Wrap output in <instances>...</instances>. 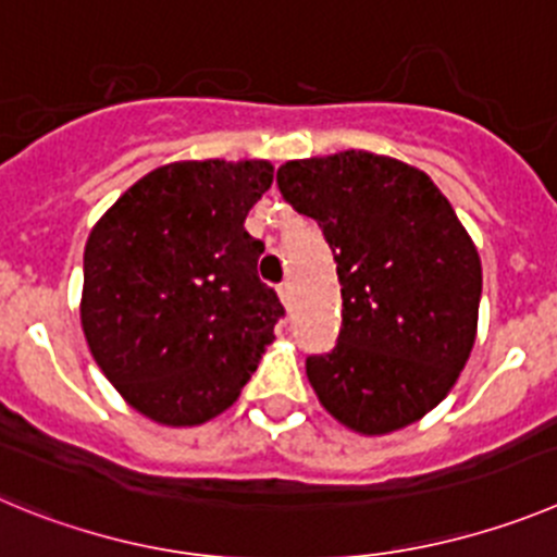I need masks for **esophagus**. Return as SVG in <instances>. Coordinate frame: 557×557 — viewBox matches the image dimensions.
<instances>
[{
	"label": "esophagus",
	"instance_id": "esophagus-1",
	"mask_svg": "<svg viewBox=\"0 0 557 557\" xmlns=\"http://www.w3.org/2000/svg\"><path fill=\"white\" fill-rule=\"evenodd\" d=\"M277 294H280V302H283L285 308H290V302H294V288H290V283L280 285Z\"/></svg>",
	"mask_w": 557,
	"mask_h": 557
}]
</instances>
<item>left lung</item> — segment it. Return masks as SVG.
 <instances>
[{
	"label": "left lung",
	"mask_w": 557,
	"mask_h": 557,
	"mask_svg": "<svg viewBox=\"0 0 557 557\" xmlns=\"http://www.w3.org/2000/svg\"><path fill=\"white\" fill-rule=\"evenodd\" d=\"M277 185L315 219L338 263V344L305 366L315 397L360 435L419 422L458 383L478 338L472 235L422 169L388 154L288 160Z\"/></svg>",
	"instance_id": "1"
}]
</instances>
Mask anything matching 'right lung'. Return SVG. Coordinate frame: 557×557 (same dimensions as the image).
I'll return each instance as SVG.
<instances>
[{"instance_id":"obj_1","label":"right lung","mask_w":557,"mask_h":557,"mask_svg":"<svg viewBox=\"0 0 557 557\" xmlns=\"http://www.w3.org/2000/svg\"><path fill=\"white\" fill-rule=\"evenodd\" d=\"M269 160H177L144 174L94 224L79 324L124 403L197 428L242 397L283 315L244 230Z\"/></svg>"}]
</instances>
